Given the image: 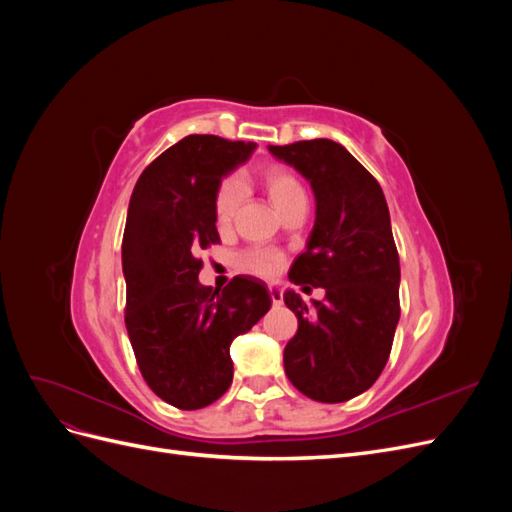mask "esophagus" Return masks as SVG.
Listing matches in <instances>:
<instances>
[{
	"instance_id": "esophagus-1",
	"label": "esophagus",
	"mask_w": 512,
	"mask_h": 512,
	"mask_svg": "<svg viewBox=\"0 0 512 512\" xmlns=\"http://www.w3.org/2000/svg\"><path fill=\"white\" fill-rule=\"evenodd\" d=\"M269 294H271L273 305H282L284 303V292H282L280 286H269Z\"/></svg>"
}]
</instances>
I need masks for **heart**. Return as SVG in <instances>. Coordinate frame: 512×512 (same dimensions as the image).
Returning <instances> with one entry per match:
<instances>
[{
  "mask_svg": "<svg viewBox=\"0 0 512 512\" xmlns=\"http://www.w3.org/2000/svg\"><path fill=\"white\" fill-rule=\"evenodd\" d=\"M256 177H258L260 188L265 190L267 198L271 200V205L282 215L290 211L294 205L305 203L307 200L301 179L294 175L288 166H282V164L265 166L258 170ZM241 200H243V188L239 181L228 179L220 185L213 203V218H215V226H218L222 232L235 224ZM237 262H239V269L247 273H254L260 277H273L280 273L284 265V256L277 250H271V247H252V250L243 252Z\"/></svg>",
  "mask_w": 512,
  "mask_h": 512,
  "instance_id": "heart-1",
  "label": "heart"
}]
</instances>
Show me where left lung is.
Masks as SVG:
<instances>
[{"instance_id":"obj_1","label":"left lung","mask_w":512,"mask_h":512,"mask_svg":"<svg viewBox=\"0 0 512 512\" xmlns=\"http://www.w3.org/2000/svg\"><path fill=\"white\" fill-rule=\"evenodd\" d=\"M316 196L307 250L290 267L303 292L324 288L305 305L294 290L284 303L299 329L284 348L288 380L309 399L339 404L367 391L389 361L399 322V256L380 183L329 138L271 145Z\"/></svg>"}]
</instances>
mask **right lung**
I'll return each instance as SVG.
<instances>
[{
  "label": "right lung",
  "instance_id": "1",
  "mask_svg": "<svg viewBox=\"0 0 512 512\" xmlns=\"http://www.w3.org/2000/svg\"><path fill=\"white\" fill-rule=\"evenodd\" d=\"M254 147L185 136L143 170L130 198L121 243L126 329L149 389L179 410L205 408L228 391L232 339L271 307L256 277H232L224 290L198 282V252L220 243L213 218L220 181Z\"/></svg>",
  "mask_w": 512,
  "mask_h": 512
}]
</instances>
